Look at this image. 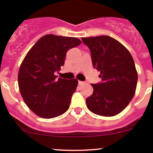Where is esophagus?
<instances>
[{
  "label": "esophagus",
  "instance_id": "obj_1",
  "mask_svg": "<svg viewBox=\"0 0 153 153\" xmlns=\"http://www.w3.org/2000/svg\"><path fill=\"white\" fill-rule=\"evenodd\" d=\"M84 81H78V85H82V84H84Z\"/></svg>",
  "mask_w": 153,
  "mask_h": 153
}]
</instances>
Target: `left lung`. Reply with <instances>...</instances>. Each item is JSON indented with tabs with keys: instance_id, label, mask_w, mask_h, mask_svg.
<instances>
[{
	"instance_id": "obj_1",
	"label": "left lung",
	"mask_w": 153,
	"mask_h": 153,
	"mask_svg": "<svg viewBox=\"0 0 153 153\" xmlns=\"http://www.w3.org/2000/svg\"><path fill=\"white\" fill-rule=\"evenodd\" d=\"M90 50L92 66L101 72V82L92 84L93 93L86 99L88 109L101 116L122 112L135 95L138 73L129 51L106 35L81 38Z\"/></svg>"
}]
</instances>
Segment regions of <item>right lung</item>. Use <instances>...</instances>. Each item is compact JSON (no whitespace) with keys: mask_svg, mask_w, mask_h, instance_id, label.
Here are the masks:
<instances>
[{"mask_svg":"<svg viewBox=\"0 0 153 153\" xmlns=\"http://www.w3.org/2000/svg\"><path fill=\"white\" fill-rule=\"evenodd\" d=\"M76 38L46 35L31 48L18 72V86L28 107L38 116L52 118L68 110L76 91L77 79L58 78L67 52L81 44Z\"/></svg>","mask_w":153,"mask_h":153,"instance_id":"right-lung-1","label":"right lung"}]
</instances>
